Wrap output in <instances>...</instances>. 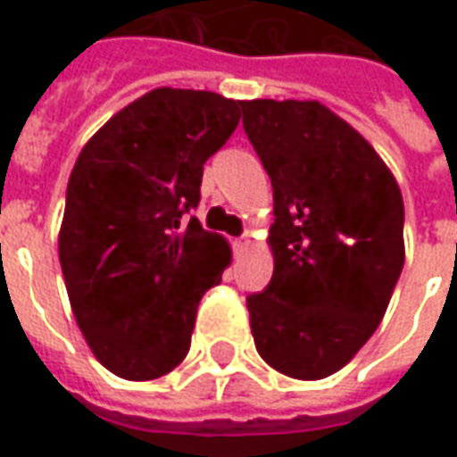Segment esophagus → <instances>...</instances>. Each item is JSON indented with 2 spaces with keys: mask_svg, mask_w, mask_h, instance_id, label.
<instances>
[{
  "mask_svg": "<svg viewBox=\"0 0 457 457\" xmlns=\"http://www.w3.org/2000/svg\"><path fill=\"white\" fill-rule=\"evenodd\" d=\"M249 247V239L247 237H239V239H235V254H242V252H245V249Z\"/></svg>",
  "mask_w": 457,
  "mask_h": 457,
  "instance_id": "esophagus-1",
  "label": "esophagus"
}]
</instances>
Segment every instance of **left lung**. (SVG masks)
Instances as JSON below:
<instances>
[{
	"mask_svg": "<svg viewBox=\"0 0 457 457\" xmlns=\"http://www.w3.org/2000/svg\"><path fill=\"white\" fill-rule=\"evenodd\" d=\"M274 188V274L249 294L257 353L294 379H323L379 326L403 267V200L362 134L298 100L242 103Z\"/></svg>",
	"mask_w": 457,
	"mask_h": 457,
	"instance_id": "obj_1",
	"label": "left lung"
}]
</instances>
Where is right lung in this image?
<instances>
[{"label": "right lung", "instance_id": "add662e5", "mask_svg": "<svg viewBox=\"0 0 457 457\" xmlns=\"http://www.w3.org/2000/svg\"><path fill=\"white\" fill-rule=\"evenodd\" d=\"M239 107L218 93L159 87L114 114L75 161L58 257L85 340L121 379L179 367L200 298L222 281L228 242L190 210Z\"/></svg>", "mask_w": 457, "mask_h": 457}]
</instances>
